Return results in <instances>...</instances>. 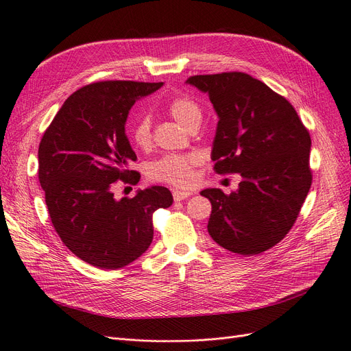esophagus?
<instances>
[{
	"instance_id": "esophagus-1",
	"label": "esophagus",
	"mask_w": 351,
	"mask_h": 351,
	"mask_svg": "<svg viewBox=\"0 0 351 351\" xmlns=\"http://www.w3.org/2000/svg\"><path fill=\"white\" fill-rule=\"evenodd\" d=\"M191 195H192V193L186 192V191H173V199L175 201H184Z\"/></svg>"
}]
</instances>
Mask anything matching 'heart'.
Here are the masks:
<instances>
[{
    "label": "heart",
    "mask_w": 351,
    "mask_h": 351,
    "mask_svg": "<svg viewBox=\"0 0 351 351\" xmlns=\"http://www.w3.org/2000/svg\"><path fill=\"white\" fill-rule=\"evenodd\" d=\"M167 112L186 127L199 125L201 108L198 102L186 94L173 97L167 104ZM130 137L138 149H147L152 143V120L149 114H141L130 130ZM197 154H166L150 163L147 175L156 182H163L178 188H189L195 179V167L199 165Z\"/></svg>",
    "instance_id": "heart-1"
}]
</instances>
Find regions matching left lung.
<instances>
[{
    "label": "left lung",
    "mask_w": 351,
    "mask_h": 351,
    "mask_svg": "<svg viewBox=\"0 0 351 351\" xmlns=\"http://www.w3.org/2000/svg\"><path fill=\"white\" fill-rule=\"evenodd\" d=\"M218 114L213 160L218 175L240 173L237 192L204 189L208 232L243 256L263 253L288 234L313 184L311 137L292 104L243 72L195 75Z\"/></svg>",
    "instance_id": "1"
}]
</instances>
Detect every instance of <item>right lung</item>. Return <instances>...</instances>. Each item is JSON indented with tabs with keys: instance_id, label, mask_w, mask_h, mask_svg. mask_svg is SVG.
Segmentation results:
<instances>
[{
	"instance_id": "add662e5",
	"label": "right lung",
	"mask_w": 351,
	"mask_h": 351,
	"mask_svg": "<svg viewBox=\"0 0 351 351\" xmlns=\"http://www.w3.org/2000/svg\"><path fill=\"white\" fill-rule=\"evenodd\" d=\"M163 82L101 81L64 101L38 146V182L56 232L81 261L120 269L145 253L153 240V213L173 202L165 186L117 201L114 184L136 185L140 173L125 136L130 108Z\"/></svg>"
}]
</instances>
